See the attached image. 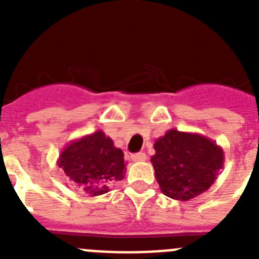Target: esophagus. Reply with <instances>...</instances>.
I'll return each instance as SVG.
<instances>
[{"label":"esophagus","mask_w":259,"mask_h":259,"mask_svg":"<svg viewBox=\"0 0 259 259\" xmlns=\"http://www.w3.org/2000/svg\"><path fill=\"white\" fill-rule=\"evenodd\" d=\"M131 158L134 162H144L146 161V154L145 153H137V154L132 155Z\"/></svg>","instance_id":"esophagus-1"}]
</instances>
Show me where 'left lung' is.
Segmentation results:
<instances>
[{
	"label": "left lung",
	"mask_w": 259,
	"mask_h": 259,
	"mask_svg": "<svg viewBox=\"0 0 259 259\" xmlns=\"http://www.w3.org/2000/svg\"><path fill=\"white\" fill-rule=\"evenodd\" d=\"M153 167L162 193L188 201L214 184L224 163L222 146L209 137L168 130L154 143Z\"/></svg>",
	"instance_id": "8db88e82"
}]
</instances>
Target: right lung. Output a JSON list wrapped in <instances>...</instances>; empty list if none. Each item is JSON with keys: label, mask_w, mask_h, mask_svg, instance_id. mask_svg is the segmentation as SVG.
<instances>
[{"label": "right lung", "mask_w": 259, "mask_h": 259, "mask_svg": "<svg viewBox=\"0 0 259 259\" xmlns=\"http://www.w3.org/2000/svg\"><path fill=\"white\" fill-rule=\"evenodd\" d=\"M124 154L114 146L111 137L98 130L70 141L57 159L70 184L91 197L107 193L115 182L125 175Z\"/></svg>", "instance_id": "obj_1"}]
</instances>
